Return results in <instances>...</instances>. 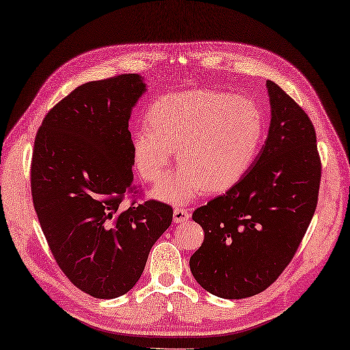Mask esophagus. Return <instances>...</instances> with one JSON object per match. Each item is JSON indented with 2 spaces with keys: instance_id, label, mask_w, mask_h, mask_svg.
Returning <instances> with one entry per match:
<instances>
[{
  "instance_id": "1",
  "label": "esophagus",
  "mask_w": 350,
  "mask_h": 350,
  "mask_svg": "<svg viewBox=\"0 0 350 350\" xmlns=\"http://www.w3.org/2000/svg\"><path fill=\"white\" fill-rule=\"evenodd\" d=\"M189 219V213L187 208L178 207L174 210V223H184Z\"/></svg>"
}]
</instances>
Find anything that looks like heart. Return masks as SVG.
Wrapping results in <instances>:
<instances>
[{
  "label": "heart",
  "mask_w": 350,
  "mask_h": 350,
  "mask_svg": "<svg viewBox=\"0 0 350 350\" xmlns=\"http://www.w3.org/2000/svg\"><path fill=\"white\" fill-rule=\"evenodd\" d=\"M146 129L131 140L136 171L146 183H159L176 150L178 170L153 196L179 206L204 191L234 187L255 161L265 117L258 103L219 91L167 94L152 103Z\"/></svg>",
  "instance_id": "b5f03b06"
}]
</instances>
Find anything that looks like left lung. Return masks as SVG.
<instances>
[{"mask_svg":"<svg viewBox=\"0 0 350 350\" xmlns=\"http://www.w3.org/2000/svg\"><path fill=\"white\" fill-rule=\"evenodd\" d=\"M271 126L246 175L192 213L204 242L189 268L204 290L227 299L256 295L295 255L314 215L321 162L307 113L267 81Z\"/></svg>","mask_w":350,"mask_h":350,"instance_id":"left-lung-1","label":"left lung"}]
</instances>
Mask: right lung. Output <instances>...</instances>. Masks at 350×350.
I'll return each instance as SVG.
<instances>
[{
  "label": "right lung",
  "instance_id": "obj_1",
  "mask_svg": "<svg viewBox=\"0 0 350 350\" xmlns=\"http://www.w3.org/2000/svg\"><path fill=\"white\" fill-rule=\"evenodd\" d=\"M146 92L137 74L87 82L46 114L31 158V197L59 268L81 291L117 298L136 285L172 223L158 200L136 194L129 120Z\"/></svg>",
  "mask_w": 350,
  "mask_h": 350
}]
</instances>
